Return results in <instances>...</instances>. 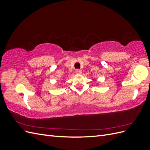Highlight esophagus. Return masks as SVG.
Returning a JSON list of instances; mask_svg holds the SVG:
<instances>
[{
  "label": "esophagus",
  "instance_id": "esophagus-1",
  "mask_svg": "<svg viewBox=\"0 0 150 150\" xmlns=\"http://www.w3.org/2000/svg\"><path fill=\"white\" fill-rule=\"evenodd\" d=\"M75 72H76V74H81V72H82V71H81V69H76V71H75Z\"/></svg>",
  "mask_w": 150,
  "mask_h": 150
}]
</instances>
